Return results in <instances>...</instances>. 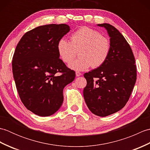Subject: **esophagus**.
Wrapping results in <instances>:
<instances>
[{
    "label": "esophagus",
    "instance_id": "34e87169",
    "mask_svg": "<svg viewBox=\"0 0 150 150\" xmlns=\"http://www.w3.org/2000/svg\"><path fill=\"white\" fill-rule=\"evenodd\" d=\"M81 75H82V73L81 72H79V71L76 72V76H77V77H79V76H81Z\"/></svg>",
    "mask_w": 150,
    "mask_h": 150
}]
</instances>
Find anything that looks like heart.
Listing matches in <instances>:
<instances>
[{"mask_svg":"<svg viewBox=\"0 0 150 150\" xmlns=\"http://www.w3.org/2000/svg\"><path fill=\"white\" fill-rule=\"evenodd\" d=\"M79 49L80 57L69 64L70 68L76 71H82L90 66L97 68L103 65L110 55L111 44L100 32L87 26L75 31L71 35V41L62 38L57 44L60 58L65 63L70 62Z\"/></svg>","mask_w":150,"mask_h":150,"instance_id":"b5f03b06","label":"heart"}]
</instances>
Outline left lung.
Returning <instances> with one entry per match:
<instances>
[{
  "label": "left lung",
  "mask_w": 150,
  "mask_h": 150,
  "mask_svg": "<svg viewBox=\"0 0 150 150\" xmlns=\"http://www.w3.org/2000/svg\"><path fill=\"white\" fill-rule=\"evenodd\" d=\"M98 26L106 29L111 50L103 65L84 73L87 85L83 95L92 113L106 117L120 110L128 101L137 80V68L131 47L122 35L109 24Z\"/></svg>",
  "instance_id": "obj_1"
}]
</instances>
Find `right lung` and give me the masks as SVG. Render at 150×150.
<instances>
[{"mask_svg": "<svg viewBox=\"0 0 150 150\" xmlns=\"http://www.w3.org/2000/svg\"><path fill=\"white\" fill-rule=\"evenodd\" d=\"M69 30L65 24L37 27L25 33L16 47L12 60L16 88L24 106L39 116L58 111L64 88L75 79V72L59 59L57 51L59 40Z\"/></svg>", "mask_w": 150, "mask_h": 150, "instance_id": "add662e5", "label": "right lung"}]
</instances>
